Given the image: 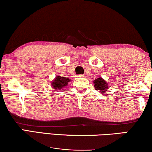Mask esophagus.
<instances>
[{
    "mask_svg": "<svg viewBox=\"0 0 152 152\" xmlns=\"http://www.w3.org/2000/svg\"><path fill=\"white\" fill-rule=\"evenodd\" d=\"M78 77H79V78H85V76H83V75H78Z\"/></svg>",
    "mask_w": 152,
    "mask_h": 152,
    "instance_id": "obj_1",
    "label": "esophagus"
}]
</instances>
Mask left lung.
Masks as SVG:
<instances>
[{"label": "left lung", "instance_id": "left-lung-1", "mask_svg": "<svg viewBox=\"0 0 152 152\" xmlns=\"http://www.w3.org/2000/svg\"><path fill=\"white\" fill-rule=\"evenodd\" d=\"M94 87L96 90H98L99 92L101 94H104L107 91L108 87H107V83H106L103 79L102 78H99L96 79V80L94 81Z\"/></svg>", "mask_w": 152, "mask_h": 152}]
</instances>
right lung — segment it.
Returning <instances> with one entry per match:
<instances>
[{"label": "right lung", "instance_id": "add662e5", "mask_svg": "<svg viewBox=\"0 0 152 152\" xmlns=\"http://www.w3.org/2000/svg\"><path fill=\"white\" fill-rule=\"evenodd\" d=\"M69 81H71V80L69 78H65V77L57 76L55 80L52 82V85L55 90L57 91L59 90V89H62L63 87H65L66 85H67Z\"/></svg>", "mask_w": 152, "mask_h": 152}]
</instances>
